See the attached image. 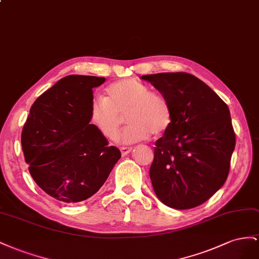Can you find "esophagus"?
Returning a JSON list of instances; mask_svg holds the SVG:
<instances>
[{
    "label": "esophagus",
    "instance_id": "obj_1",
    "mask_svg": "<svg viewBox=\"0 0 259 259\" xmlns=\"http://www.w3.org/2000/svg\"><path fill=\"white\" fill-rule=\"evenodd\" d=\"M131 151H132V149H131V147H129V146H122V147H120V152H121L122 156H125V155L129 154Z\"/></svg>",
    "mask_w": 259,
    "mask_h": 259
}]
</instances>
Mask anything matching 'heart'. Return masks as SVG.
Listing matches in <instances>:
<instances>
[{"instance_id": "heart-1", "label": "heart", "mask_w": 259, "mask_h": 259, "mask_svg": "<svg viewBox=\"0 0 259 259\" xmlns=\"http://www.w3.org/2000/svg\"><path fill=\"white\" fill-rule=\"evenodd\" d=\"M106 98H95L91 104V120L106 139L114 140L122 123L128 122L120 136L123 143H136L151 135L159 137L170 128L172 109L164 95L152 92L136 79H122L106 88Z\"/></svg>"}]
</instances>
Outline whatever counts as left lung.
<instances>
[{
  "mask_svg": "<svg viewBox=\"0 0 259 259\" xmlns=\"http://www.w3.org/2000/svg\"><path fill=\"white\" fill-rule=\"evenodd\" d=\"M169 101L172 122L154 147L155 194L175 209L196 207L224 186L235 147L230 110L211 89L187 72L141 77Z\"/></svg>",
  "mask_w": 259,
  "mask_h": 259,
  "instance_id": "1",
  "label": "left lung"
}]
</instances>
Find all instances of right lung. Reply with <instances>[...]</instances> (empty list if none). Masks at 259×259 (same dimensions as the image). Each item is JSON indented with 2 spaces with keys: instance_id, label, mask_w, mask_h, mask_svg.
<instances>
[{
  "instance_id": "obj_1",
  "label": "right lung",
  "mask_w": 259,
  "mask_h": 259,
  "mask_svg": "<svg viewBox=\"0 0 259 259\" xmlns=\"http://www.w3.org/2000/svg\"><path fill=\"white\" fill-rule=\"evenodd\" d=\"M94 76H66L35 100L21 132L25 160L35 183L53 198L78 203L104 184L120 151L91 124Z\"/></svg>"
}]
</instances>
